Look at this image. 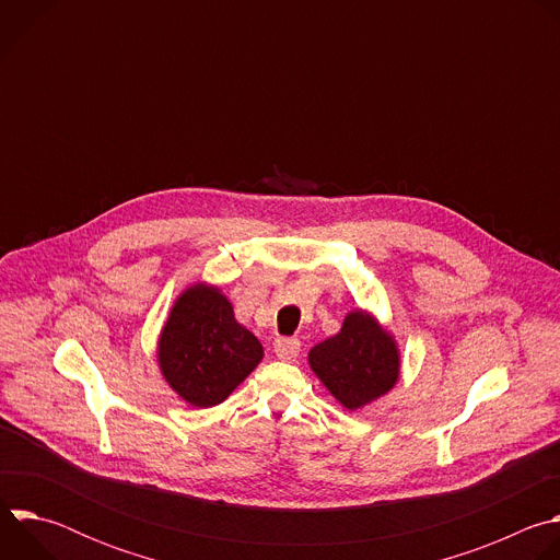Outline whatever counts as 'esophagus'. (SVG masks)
I'll use <instances>...</instances> for the list:
<instances>
[{
    "label": "esophagus",
    "instance_id": "1",
    "mask_svg": "<svg viewBox=\"0 0 560 560\" xmlns=\"http://www.w3.org/2000/svg\"><path fill=\"white\" fill-rule=\"evenodd\" d=\"M301 352V343L296 339H277L275 341V354L281 361H294Z\"/></svg>",
    "mask_w": 560,
    "mask_h": 560
}]
</instances>
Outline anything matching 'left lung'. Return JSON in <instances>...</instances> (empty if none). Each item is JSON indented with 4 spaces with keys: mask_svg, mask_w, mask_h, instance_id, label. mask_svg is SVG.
Listing matches in <instances>:
<instances>
[{
    "mask_svg": "<svg viewBox=\"0 0 560 560\" xmlns=\"http://www.w3.org/2000/svg\"><path fill=\"white\" fill-rule=\"evenodd\" d=\"M307 363L346 410H361L387 394L401 374L394 337L365 310H352L341 330L316 343Z\"/></svg>",
    "mask_w": 560,
    "mask_h": 560,
    "instance_id": "1",
    "label": "left lung"
}]
</instances>
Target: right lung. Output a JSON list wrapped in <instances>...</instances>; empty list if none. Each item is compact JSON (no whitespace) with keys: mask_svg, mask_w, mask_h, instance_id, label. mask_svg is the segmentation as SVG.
Instances as JSON below:
<instances>
[{"mask_svg":"<svg viewBox=\"0 0 560 560\" xmlns=\"http://www.w3.org/2000/svg\"><path fill=\"white\" fill-rule=\"evenodd\" d=\"M261 359L259 339L236 322L228 296L203 281L177 296L156 343L159 370L192 408L223 404Z\"/></svg>","mask_w":560,"mask_h":560,"instance_id":"1","label":"right lung"}]
</instances>
